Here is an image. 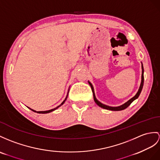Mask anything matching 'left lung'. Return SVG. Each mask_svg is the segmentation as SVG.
Instances as JSON below:
<instances>
[{
    "instance_id": "left-lung-1",
    "label": "left lung",
    "mask_w": 160,
    "mask_h": 160,
    "mask_svg": "<svg viewBox=\"0 0 160 160\" xmlns=\"http://www.w3.org/2000/svg\"><path fill=\"white\" fill-rule=\"evenodd\" d=\"M141 64H142V75H141V85H140V87H139V89H138V91L137 92V93H136V95L133 97V98H132L131 99H130L128 101H127L126 102H125L124 104H123L122 105H120V106H118V107H110V106H108V105H106V104H102V102H100V101H98V100H97L96 97L95 96V93H94V89H93V87L92 84L89 82V81H88V83L89 84V85L91 86V88H92V92H93V100H94L95 102L98 105V106L101 108H104V109H107V110H110V111H122V110H124L125 108H126L128 107H129L130 104L133 102L134 100H135L136 99H137L138 98V96L140 95V93H141V91H142V87H143V83H144V68H143V65H142V63L141 62Z\"/></svg>"
}]
</instances>
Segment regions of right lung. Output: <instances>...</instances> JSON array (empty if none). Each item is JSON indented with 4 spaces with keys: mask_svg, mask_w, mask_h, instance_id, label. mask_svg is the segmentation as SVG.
Listing matches in <instances>:
<instances>
[{
    "mask_svg": "<svg viewBox=\"0 0 160 160\" xmlns=\"http://www.w3.org/2000/svg\"><path fill=\"white\" fill-rule=\"evenodd\" d=\"M68 92H69V89H68V93H67V97H66V98L64 99V100L63 101V102H62L59 106H58L57 107H56V108H52V109H51V110H48V111H35V110H33V109H32V108H30V107H28V108H30V109L31 110V111H34V112H37V113H42V114H45V113H49V112H52V111H55V110H56L57 108H59L60 107H61L62 104H63L64 102H65V101L67 100V97H68Z\"/></svg>",
    "mask_w": 160,
    "mask_h": 160,
    "instance_id": "1",
    "label": "right lung"
}]
</instances>
